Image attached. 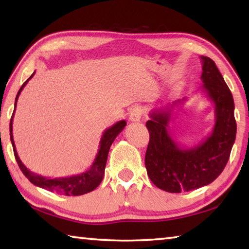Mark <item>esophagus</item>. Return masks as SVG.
<instances>
[{
    "label": "esophagus",
    "instance_id": "34e87169",
    "mask_svg": "<svg viewBox=\"0 0 249 249\" xmlns=\"http://www.w3.org/2000/svg\"><path fill=\"white\" fill-rule=\"evenodd\" d=\"M142 114V109L140 107H134L129 112V121L130 122H138L141 120Z\"/></svg>",
    "mask_w": 249,
    "mask_h": 249
}]
</instances>
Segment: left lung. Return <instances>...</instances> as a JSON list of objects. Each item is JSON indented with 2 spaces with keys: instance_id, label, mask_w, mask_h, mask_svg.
Returning a JSON list of instances; mask_svg holds the SVG:
<instances>
[{
  "instance_id": "left-lung-1",
  "label": "left lung",
  "mask_w": 249,
  "mask_h": 249,
  "mask_svg": "<svg viewBox=\"0 0 249 249\" xmlns=\"http://www.w3.org/2000/svg\"><path fill=\"white\" fill-rule=\"evenodd\" d=\"M203 82L202 92L214 104L215 124L204 141L192 147H184L174 140L168 129L174 107L156 108L146 122L149 144L145 156L147 175L163 191L180 193L191 191L213 182L229 161L236 137L234 100L231 90L212 59L201 56Z\"/></svg>"
}]
</instances>
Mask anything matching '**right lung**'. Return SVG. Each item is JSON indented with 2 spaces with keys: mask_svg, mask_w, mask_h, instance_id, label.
I'll return each instance as SVG.
<instances>
[{
  "mask_svg": "<svg viewBox=\"0 0 249 249\" xmlns=\"http://www.w3.org/2000/svg\"><path fill=\"white\" fill-rule=\"evenodd\" d=\"M35 72H34L31 77H29L24 84L20 87L18 95H16L15 99V107H16V102H18V99L20 94V92L24 89V87L26 86L27 82L31 80ZM15 112V109H14ZM14 112L13 115H12V119L10 122V137L12 142V146H13L14 150V156L16 161H18L20 170L24 174V176L31 181L33 184L37 185V187L46 189V190H49L52 192L60 193V195L64 196H82L86 195V193H89L93 191L94 189L98 187V185L102 182L103 176H104V170H105V165H107V155L109 147H111L112 142H114L117 135H119L122 130L124 129L126 126V121H120L116 122L114 125H112L111 127H108L104 130V133L101 137L100 141V146L98 154L95 156L94 161L92 162L90 169H88L86 172H82V174L70 176V177H64V178H54L50 179L47 177H44L41 175L34 174L31 170H28L26 166L22 162V160L19 159L18 151L15 148V142L13 140V117H14Z\"/></svg>",
  "mask_w": 249,
  "mask_h": 249,
  "instance_id": "obj_1",
  "label": "right lung"
}]
</instances>
